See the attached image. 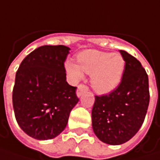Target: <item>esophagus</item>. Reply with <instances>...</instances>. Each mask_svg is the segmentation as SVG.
<instances>
[{
  "mask_svg": "<svg viewBox=\"0 0 160 160\" xmlns=\"http://www.w3.org/2000/svg\"><path fill=\"white\" fill-rule=\"evenodd\" d=\"M88 91H89V88L87 86H85L83 84H80V85L78 86V89H77V96L80 97L84 92H86Z\"/></svg>",
  "mask_w": 160,
  "mask_h": 160,
  "instance_id": "34e87169",
  "label": "esophagus"
}]
</instances>
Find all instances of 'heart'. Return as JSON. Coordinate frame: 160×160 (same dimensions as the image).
Returning a JSON list of instances; mask_svg holds the SVG:
<instances>
[{"label":"heart","mask_w":160,"mask_h":160,"mask_svg":"<svg viewBox=\"0 0 160 160\" xmlns=\"http://www.w3.org/2000/svg\"><path fill=\"white\" fill-rule=\"evenodd\" d=\"M78 63L65 62V70L72 81H79L84 72L91 75V83L96 92L107 94L113 92L121 83L125 61L120 54L85 50L78 54Z\"/></svg>","instance_id":"obj_1"}]
</instances>
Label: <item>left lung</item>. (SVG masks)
Here are the masks:
<instances>
[{
    "instance_id": "1",
    "label": "left lung",
    "mask_w": 160,
    "mask_h": 160,
    "mask_svg": "<svg viewBox=\"0 0 160 160\" xmlns=\"http://www.w3.org/2000/svg\"><path fill=\"white\" fill-rule=\"evenodd\" d=\"M125 68L120 85L111 93L95 96L92 129L102 142L121 145L133 138L145 120L149 104L148 77L138 59L120 50Z\"/></svg>"
}]
</instances>
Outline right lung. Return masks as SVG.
Listing matches in <instances>:
<instances>
[{"label":"right lung","instance_id":"add662e5","mask_svg":"<svg viewBox=\"0 0 160 160\" xmlns=\"http://www.w3.org/2000/svg\"><path fill=\"white\" fill-rule=\"evenodd\" d=\"M69 50L65 46H42L25 57L16 72L15 118L22 131L37 140L58 137L79 102L76 87L66 80L64 62Z\"/></svg>","mask_w":160,"mask_h":160}]
</instances>
